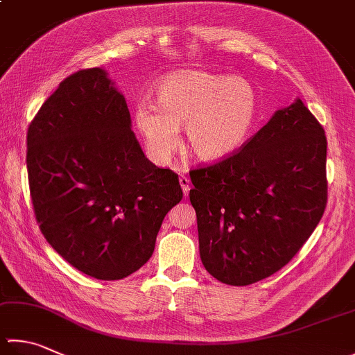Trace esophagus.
Masks as SVG:
<instances>
[{"instance_id": "34e87169", "label": "esophagus", "mask_w": 355, "mask_h": 355, "mask_svg": "<svg viewBox=\"0 0 355 355\" xmlns=\"http://www.w3.org/2000/svg\"><path fill=\"white\" fill-rule=\"evenodd\" d=\"M179 182H180V187H182L184 196H189L190 195V179L184 175H180Z\"/></svg>"}]
</instances>
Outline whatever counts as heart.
I'll return each instance as SVG.
<instances>
[{"label":"heart","instance_id":"heart-1","mask_svg":"<svg viewBox=\"0 0 355 355\" xmlns=\"http://www.w3.org/2000/svg\"><path fill=\"white\" fill-rule=\"evenodd\" d=\"M257 96L244 78L204 71H179L160 80L156 106L139 103L136 126L151 157L164 164L176 151L178 128L198 159L215 162L232 156L249 137Z\"/></svg>","mask_w":355,"mask_h":355}]
</instances>
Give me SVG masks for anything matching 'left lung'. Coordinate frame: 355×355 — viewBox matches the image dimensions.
Wrapping results in <instances>:
<instances>
[{"instance_id":"8db88e82","label":"left lung","mask_w":355,"mask_h":355,"mask_svg":"<svg viewBox=\"0 0 355 355\" xmlns=\"http://www.w3.org/2000/svg\"><path fill=\"white\" fill-rule=\"evenodd\" d=\"M323 126L297 98L232 156L190 171L199 253L218 282L247 286L302 249L327 202Z\"/></svg>"}]
</instances>
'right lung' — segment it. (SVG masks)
Masks as SVG:
<instances>
[{"mask_svg": "<svg viewBox=\"0 0 355 355\" xmlns=\"http://www.w3.org/2000/svg\"><path fill=\"white\" fill-rule=\"evenodd\" d=\"M33 211L71 266L112 282L155 252L166 213L182 199L175 171L145 157L125 97L100 68L66 77L28 130Z\"/></svg>", "mask_w": 355, "mask_h": 355, "instance_id": "right-lung-1", "label": "right lung"}]
</instances>
